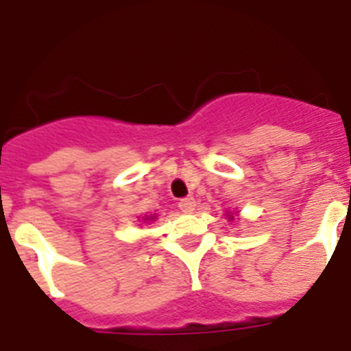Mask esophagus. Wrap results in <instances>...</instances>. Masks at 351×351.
I'll list each match as a JSON object with an SVG mask.
<instances>
[{
  "instance_id": "obj_1",
  "label": "esophagus",
  "mask_w": 351,
  "mask_h": 351,
  "mask_svg": "<svg viewBox=\"0 0 351 351\" xmlns=\"http://www.w3.org/2000/svg\"><path fill=\"white\" fill-rule=\"evenodd\" d=\"M178 206H179V209L182 210V213H191V210L195 209V198L193 197L181 198Z\"/></svg>"
}]
</instances>
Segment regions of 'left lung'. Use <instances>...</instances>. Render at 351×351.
<instances>
[{
	"instance_id": "left-lung-1",
	"label": "left lung",
	"mask_w": 351,
	"mask_h": 351,
	"mask_svg": "<svg viewBox=\"0 0 351 351\" xmlns=\"http://www.w3.org/2000/svg\"><path fill=\"white\" fill-rule=\"evenodd\" d=\"M228 219H230V221H232V219H234V216H232V214H228Z\"/></svg>"
}]
</instances>
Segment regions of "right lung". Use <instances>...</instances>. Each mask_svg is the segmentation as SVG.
<instances>
[{"label":"right lung","mask_w":351,"mask_h":351,"mask_svg":"<svg viewBox=\"0 0 351 351\" xmlns=\"http://www.w3.org/2000/svg\"><path fill=\"white\" fill-rule=\"evenodd\" d=\"M147 219H149V221H154V216H149V218H144V221H147Z\"/></svg>","instance_id":"obj_1"}]
</instances>
